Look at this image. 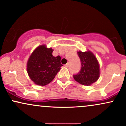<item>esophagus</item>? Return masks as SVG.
Returning a JSON list of instances; mask_svg holds the SVG:
<instances>
[{"instance_id":"obj_1","label":"esophagus","mask_w":126,"mask_h":126,"mask_svg":"<svg viewBox=\"0 0 126 126\" xmlns=\"http://www.w3.org/2000/svg\"><path fill=\"white\" fill-rule=\"evenodd\" d=\"M65 67H68V63H66V64L65 65Z\"/></svg>"}]
</instances>
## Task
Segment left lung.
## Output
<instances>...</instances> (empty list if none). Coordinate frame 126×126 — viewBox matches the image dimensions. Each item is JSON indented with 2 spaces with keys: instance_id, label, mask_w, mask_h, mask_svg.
<instances>
[{
  "instance_id": "obj_1",
  "label": "left lung",
  "mask_w": 126,
  "mask_h": 126,
  "mask_svg": "<svg viewBox=\"0 0 126 126\" xmlns=\"http://www.w3.org/2000/svg\"><path fill=\"white\" fill-rule=\"evenodd\" d=\"M80 60L81 69L78 74L73 75L76 81L83 85H91L99 78V64L97 58L90 51L78 52Z\"/></svg>"
}]
</instances>
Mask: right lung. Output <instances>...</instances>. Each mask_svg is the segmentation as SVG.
<instances>
[{
    "label": "right lung",
    "mask_w": 126,
    "mask_h": 126,
    "mask_svg": "<svg viewBox=\"0 0 126 126\" xmlns=\"http://www.w3.org/2000/svg\"><path fill=\"white\" fill-rule=\"evenodd\" d=\"M53 50L40 46L32 52L27 63V71L31 79L38 85L44 86L50 83L63 65L61 56L52 55Z\"/></svg>",
    "instance_id": "add662e5"
}]
</instances>
